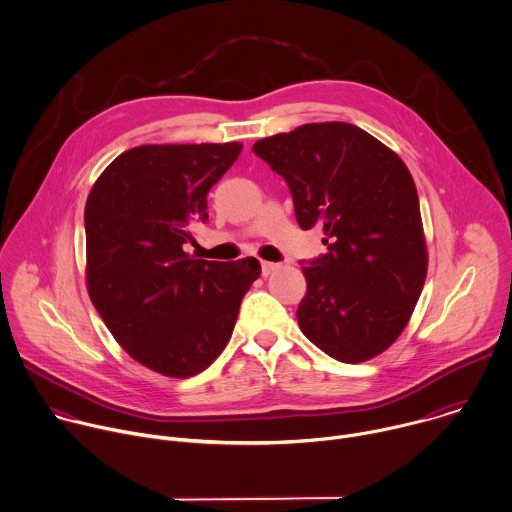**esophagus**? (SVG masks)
I'll return each instance as SVG.
<instances>
[{"mask_svg":"<svg viewBox=\"0 0 512 512\" xmlns=\"http://www.w3.org/2000/svg\"><path fill=\"white\" fill-rule=\"evenodd\" d=\"M278 268H280V264H276V262H262V276H268Z\"/></svg>","mask_w":512,"mask_h":512,"instance_id":"34e87169","label":"esophagus"}]
</instances>
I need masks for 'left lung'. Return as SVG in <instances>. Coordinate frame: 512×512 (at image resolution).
<instances>
[{"instance_id":"8db88e82","label":"left lung","mask_w":512,"mask_h":512,"mask_svg":"<svg viewBox=\"0 0 512 512\" xmlns=\"http://www.w3.org/2000/svg\"><path fill=\"white\" fill-rule=\"evenodd\" d=\"M252 151L286 181L298 226L325 232L327 254L302 266L300 331L343 363L383 353L410 321L428 270L405 163L349 123L302 125Z\"/></svg>"}]
</instances>
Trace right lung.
Segmentation results:
<instances>
[{
	"mask_svg": "<svg viewBox=\"0 0 512 512\" xmlns=\"http://www.w3.org/2000/svg\"><path fill=\"white\" fill-rule=\"evenodd\" d=\"M240 143L141 145L96 179L84 210L86 284L94 309L141 365L191 377L228 345L256 258L199 260L185 252L208 222V193Z\"/></svg>",
	"mask_w": 512,
	"mask_h": 512,
	"instance_id": "add662e5",
	"label": "right lung"
}]
</instances>
